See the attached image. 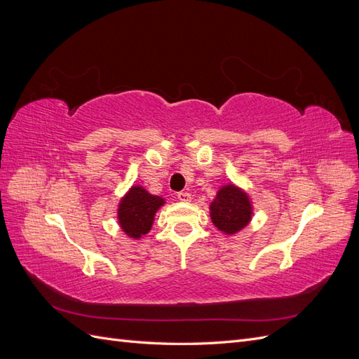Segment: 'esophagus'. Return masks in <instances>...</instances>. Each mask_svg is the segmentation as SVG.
<instances>
[{
    "label": "esophagus",
    "mask_w": 359,
    "mask_h": 359,
    "mask_svg": "<svg viewBox=\"0 0 359 359\" xmlns=\"http://www.w3.org/2000/svg\"><path fill=\"white\" fill-rule=\"evenodd\" d=\"M177 198L181 201V202H190L191 201V194L187 193V191H180L177 194Z\"/></svg>",
    "instance_id": "34e87169"
}]
</instances>
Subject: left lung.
Here are the masks:
<instances>
[{"label":"left lung","instance_id":"1","mask_svg":"<svg viewBox=\"0 0 359 359\" xmlns=\"http://www.w3.org/2000/svg\"><path fill=\"white\" fill-rule=\"evenodd\" d=\"M211 220L219 231L226 235H233L252 220V202L247 193L227 184L217 191L215 199L211 202Z\"/></svg>","mask_w":359,"mask_h":359}]
</instances>
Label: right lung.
<instances>
[{"label": "right lung", "mask_w": 359, "mask_h": 359, "mask_svg": "<svg viewBox=\"0 0 359 359\" xmlns=\"http://www.w3.org/2000/svg\"><path fill=\"white\" fill-rule=\"evenodd\" d=\"M163 203V198L149 194L144 187L133 186L119 202L118 223L130 238L139 240L149 232L154 215Z\"/></svg>", "instance_id": "obj_1"}]
</instances>
